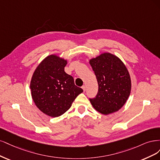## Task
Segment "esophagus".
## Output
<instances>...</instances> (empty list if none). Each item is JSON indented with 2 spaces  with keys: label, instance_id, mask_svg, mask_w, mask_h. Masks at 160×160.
<instances>
[{
  "label": "esophagus",
  "instance_id": "obj_1",
  "mask_svg": "<svg viewBox=\"0 0 160 160\" xmlns=\"http://www.w3.org/2000/svg\"><path fill=\"white\" fill-rule=\"evenodd\" d=\"M82 89H83V90L85 92V90H86V86L85 85H83V86H82Z\"/></svg>",
  "mask_w": 160,
  "mask_h": 160
}]
</instances>
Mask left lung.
Returning a JSON list of instances; mask_svg holds the SVG:
<instances>
[{
    "label": "left lung",
    "instance_id": "1",
    "mask_svg": "<svg viewBox=\"0 0 160 160\" xmlns=\"http://www.w3.org/2000/svg\"><path fill=\"white\" fill-rule=\"evenodd\" d=\"M98 84V92L90 101L102 114L116 112L125 104L130 96L132 83L129 72L123 62L109 52L90 60Z\"/></svg>",
    "mask_w": 160,
    "mask_h": 160
}]
</instances>
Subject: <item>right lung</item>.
Masks as SVG:
<instances>
[{
  "label": "right lung",
  "mask_w": 160,
  "mask_h": 160,
  "mask_svg": "<svg viewBox=\"0 0 160 160\" xmlns=\"http://www.w3.org/2000/svg\"><path fill=\"white\" fill-rule=\"evenodd\" d=\"M67 60L56 54L46 57L37 67L30 88L35 105L46 115L58 117L68 110L83 90L66 74Z\"/></svg>",
  "instance_id": "right-lung-1"
}]
</instances>
